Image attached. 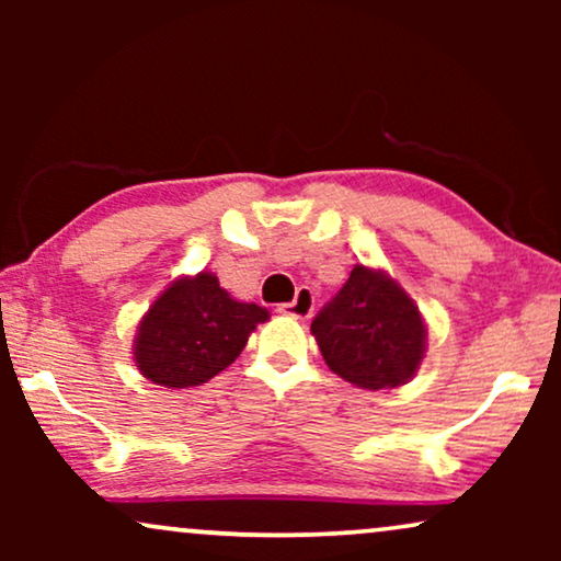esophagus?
<instances>
[{
    "mask_svg": "<svg viewBox=\"0 0 561 561\" xmlns=\"http://www.w3.org/2000/svg\"><path fill=\"white\" fill-rule=\"evenodd\" d=\"M313 306H317V298H313L311 290L298 288L294 301L278 306V313H286V317H296V319H309L313 313Z\"/></svg>",
    "mask_w": 561,
    "mask_h": 561,
    "instance_id": "esophagus-1",
    "label": "esophagus"
}]
</instances>
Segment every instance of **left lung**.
Masks as SVG:
<instances>
[{
	"mask_svg": "<svg viewBox=\"0 0 561 561\" xmlns=\"http://www.w3.org/2000/svg\"><path fill=\"white\" fill-rule=\"evenodd\" d=\"M321 355L352 386L365 390L409 382L424 357L426 327L416 304L386 273L365 265L311 321Z\"/></svg>",
	"mask_w": 561,
	"mask_h": 561,
	"instance_id": "1",
	"label": "left lung"
}]
</instances>
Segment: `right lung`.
I'll return each instance as SVG.
<instances>
[{
  "instance_id": "right-lung-1",
  "label": "right lung",
  "mask_w": 561,
  "mask_h": 561,
  "mask_svg": "<svg viewBox=\"0 0 561 561\" xmlns=\"http://www.w3.org/2000/svg\"><path fill=\"white\" fill-rule=\"evenodd\" d=\"M263 321L267 311L234 301L217 275L175 280L140 321L137 367L158 386H202L240 357L250 332Z\"/></svg>"
}]
</instances>
